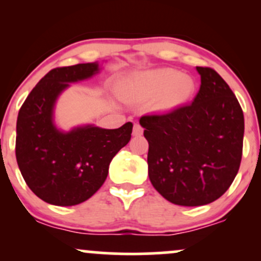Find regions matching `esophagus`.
I'll return each instance as SVG.
<instances>
[{
  "mask_svg": "<svg viewBox=\"0 0 261 261\" xmlns=\"http://www.w3.org/2000/svg\"><path fill=\"white\" fill-rule=\"evenodd\" d=\"M142 133H143V128H142V126H141L140 124H135L134 125V130H133V135L134 136H141V135H142Z\"/></svg>",
  "mask_w": 261,
  "mask_h": 261,
  "instance_id": "1",
  "label": "esophagus"
}]
</instances>
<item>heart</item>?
<instances>
[{
	"mask_svg": "<svg viewBox=\"0 0 261 261\" xmlns=\"http://www.w3.org/2000/svg\"><path fill=\"white\" fill-rule=\"evenodd\" d=\"M135 92L143 98L157 99V108L162 110L174 109L188 101L195 91V83L188 74H179L170 68L147 71L135 77Z\"/></svg>",
	"mask_w": 261,
	"mask_h": 261,
	"instance_id": "heart-1",
	"label": "heart"
}]
</instances>
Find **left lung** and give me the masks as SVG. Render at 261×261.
<instances>
[{
  "instance_id": "obj_1",
  "label": "left lung",
  "mask_w": 261,
  "mask_h": 261,
  "mask_svg": "<svg viewBox=\"0 0 261 261\" xmlns=\"http://www.w3.org/2000/svg\"><path fill=\"white\" fill-rule=\"evenodd\" d=\"M201 86L191 103L145 115L148 176L164 199L201 206L228 190L241 166L244 116L234 93L216 71L196 67Z\"/></svg>"
}]
</instances>
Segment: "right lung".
Returning a JSON list of instances; mask_svg holds the SVG:
<instances>
[{
	"label": "right lung",
	"instance_id": "right-lung-1",
	"mask_svg": "<svg viewBox=\"0 0 261 261\" xmlns=\"http://www.w3.org/2000/svg\"><path fill=\"white\" fill-rule=\"evenodd\" d=\"M100 71L98 62L58 67L29 93L17 119L16 157L29 189L43 201L73 206L94 195L106 181L114 155L131 139L133 122L119 128L94 125L62 131L54 122V108L70 83Z\"/></svg>",
	"mask_w": 261,
	"mask_h": 261
}]
</instances>
